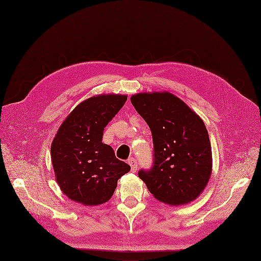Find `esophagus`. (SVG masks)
Segmentation results:
<instances>
[{
    "instance_id": "obj_1",
    "label": "esophagus",
    "mask_w": 261,
    "mask_h": 261,
    "mask_svg": "<svg viewBox=\"0 0 261 261\" xmlns=\"http://www.w3.org/2000/svg\"><path fill=\"white\" fill-rule=\"evenodd\" d=\"M128 163L130 165V167H131V172H137V170H138V161H137V159H134V158H130L129 160H128Z\"/></svg>"
}]
</instances>
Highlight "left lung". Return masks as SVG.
Returning <instances> with one entry per match:
<instances>
[{
    "label": "left lung",
    "instance_id": "8db88e82",
    "mask_svg": "<svg viewBox=\"0 0 261 261\" xmlns=\"http://www.w3.org/2000/svg\"><path fill=\"white\" fill-rule=\"evenodd\" d=\"M134 109L151 131L153 156L139 177L161 202L181 205L194 201L211 177L212 149L208 133L199 116L170 92L138 93Z\"/></svg>",
    "mask_w": 261,
    "mask_h": 261
}]
</instances>
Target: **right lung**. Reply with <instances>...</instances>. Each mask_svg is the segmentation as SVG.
Here are the masks:
<instances>
[{
    "mask_svg": "<svg viewBox=\"0 0 261 261\" xmlns=\"http://www.w3.org/2000/svg\"><path fill=\"white\" fill-rule=\"evenodd\" d=\"M127 95H96L77 105L58 130L51 144V162L63 194L84 205L108 202L117 180L130 166L116 158L102 143L103 131Z\"/></svg>",
    "mask_w": 261,
    "mask_h": 261,
    "instance_id": "right-lung-1",
    "label": "right lung"
}]
</instances>
